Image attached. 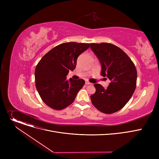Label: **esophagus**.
Returning a JSON list of instances; mask_svg holds the SVG:
<instances>
[{
    "instance_id": "esophagus-1",
    "label": "esophagus",
    "mask_w": 159,
    "mask_h": 159,
    "mask_svg": "<svg viewBox=\"0 0 159 159\" xmlns=\"http://www.w3.org/2000/svg\"><path fill=\"white\" fill-rule=\"evenodd\" d=\"M86 84H87V85H90V84H91V83H90V82H88V81H86Z\"/></svg>"
}]
</instances>
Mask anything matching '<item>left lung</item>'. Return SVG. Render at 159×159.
I'll list each match as a JSON object with an SVG mask.
<instances>
[{
    "instance_id": "8db88e82",
    "label": "left lung",
    "mask_w": 159,
    "mask_h": 159,
    "mask_svg": "<svg viewBox=\"0 0 159 159\" xmlns=\"http://www.w3.org/2000/svg\"><path fill=\"white\" fill-rule=\"evenodd\" d=\"M90 48L101 64V75L111 80L107 89L95 84V93L90 98L98 110L111 114L121 110L129 101L137 85L135 66L127 54L116 46L91 43Z\"/></svg>"
}]
</instances>
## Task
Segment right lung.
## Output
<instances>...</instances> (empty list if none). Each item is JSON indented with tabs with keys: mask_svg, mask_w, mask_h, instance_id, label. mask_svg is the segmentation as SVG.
<instances>
[{
	"mask_svg": "<svg viewBox=\"0 0 159 159\" xmlns=\"http://www.w3.org/2000/svg\"><path fill=\"white\" fill-rule=\"evenodd\" d=\"M89 44L65 43L53 48L43 57L35 71V86L43 101L55 110L64 109L75 101L85 84L83 79H66L70 70L76 68L78 57Z\"/></svg>",
	"mask_w": 159,
	"mask_h": 159,
	"instance_id": "add662e5",
	"label": "right lung"
}]
</instances>
